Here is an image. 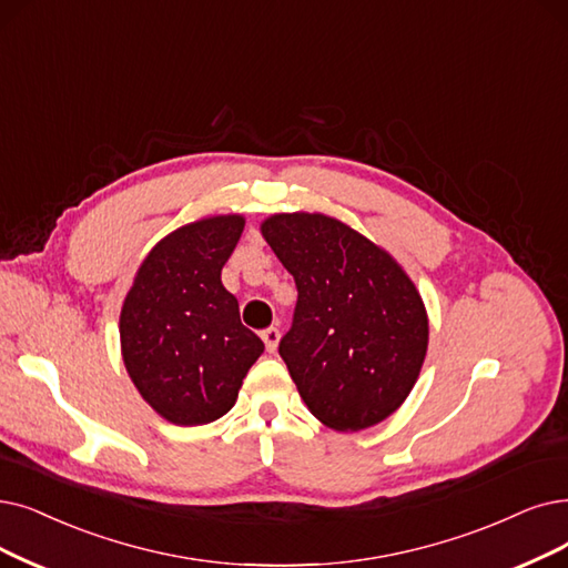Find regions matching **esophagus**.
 Instances as JSON below:
<instances>
[{
  "label": "esophagus",
  "instance_id": "obj_1",
  "mask_svg": "<svg viewBox=\"0 0 568 568\" xmlns=\"http://www.w3.org/2000/svg\"><path fill=\"white\" fill-rule=\"evenodd\" d=\"M261 337H263V343H265V349L272 354L277 349V345H280V331L275 328V326H270V328H265L263 333H261Z\"/></svg>",
  "mask_w": 568,
  "mask_h": 568
}]
</instances>
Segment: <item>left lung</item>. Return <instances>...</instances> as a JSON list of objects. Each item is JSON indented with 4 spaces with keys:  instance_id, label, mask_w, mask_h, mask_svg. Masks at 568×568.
<instances>
[{
    "instance_id": "8db88e82",
    "label": "left lung",
    "mask_w": 568,
    "mask_h": 568,
    "mask_svg": "<svg viewBox=\"0 0 568 568\" xmlns=\"http://www.w3.org/2000/svg\"><path fill=\"white\" fill-rule=\"evenodd\" d=\"M261 233L296 280L280 356L310 413L335 430L387 419L413 392L428 345L413 280L384 248L324 214H275Z\"/></svg>"
}]
</instances>
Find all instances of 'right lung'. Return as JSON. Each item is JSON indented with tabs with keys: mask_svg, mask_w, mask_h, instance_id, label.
I'll return each mask as SVG.
<instances>
[{
	"mask_svg": "<svg viewBox=\"0 0 568 568\" xmlns=\"http://www.w3.org/2000/svg\"><path fill=\"white\" fill-rule=\"evenodd\" d=\"M244 231L240 214L210 216L158 242L121 310L130 379L176 426L210 424L231 410L263 339L242 326L221 270Z\"/></svg>",
	"mask_w": 568,
	"mask_h": 568,
	"instance_id": "add662e5",
	"label": "right lung"
}]
</instances>
